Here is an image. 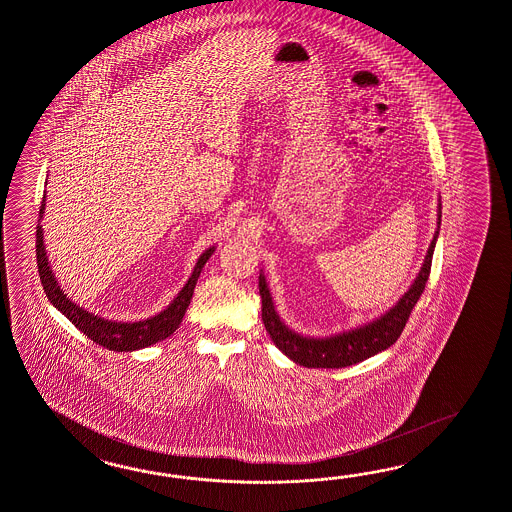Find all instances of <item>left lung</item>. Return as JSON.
Wrapping results in <instances>:
<instances>
[{"instance_id": "left-lung-1", "label": "left lung", "mask_w": 512, "mask_h": 512, "mask_svg": "<svg viewBox=\"0 0 512 512\" xmlns=\"http://www.w3.org/2000/svg\"><path fill=\"white\" fill-rule=\"evenodd\" d=\"M442 218V203L438 200L437 231L425 253L422 268L412 281L409 290L392 305L387 312L377 316L372 322L353 327L329 337H307L290 329L275 311L274 300L264 274L259 275V294L262 300V322L277 348L287 355L290 361L307 368H346L351 364L366 361L385 351L398 340L403 327L409 320L412 307L424 292L425 283L431 272L433 251L437 246Z\"/></svg>"}]
</instances>
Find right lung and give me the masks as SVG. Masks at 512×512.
Returning a JSON list of instances; mask_svg holds the SVG:
<instances>
[{
    "label": "right lung",
    "mask_w": 512,
    "mask_h": 512,
    "mask_svg": "<svg viewBox=\"0 0 512 512\" xmlns=\"http://www.w3.org/2000/svg\"><path fill=\"white\" fill-rule=\"evenodd\" d=\"M44 211H46V194L42 198V207L38 212L40 220L44 218ZM214 250H216V246H211L201 253L185 287L179 290V294L166 309L157 312L155 316L146 318V320L120 322V320H109V318H103L94 312L87 311L85 307L77 305L75 301L68 298V294L61 288L57 277L51 270L48 251L44 244V229H42V225H37L38 275H40V281H42V287H44L48 300L57 311L63 312L64 316L81 333H85L90 340H94L96 344L111 349V351H137V349L148 348V346H153L164 338L174 335L175 329L183 322V316L192 300L201 270H203L205 262L211 259Z\"/></svg>",
    "instance_id": "add662e5"
}]
</instances>
